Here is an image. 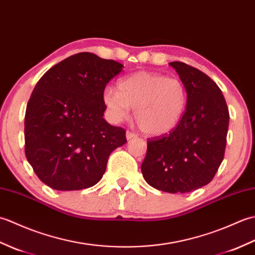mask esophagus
Listing matches in <instances>:
<instances>
[{
	"label": "esophagus",
	"instance_id": "34e87169",
	"mask_svg": "<svg viewBox=\"0 0 255 255\" xmlns=\"http://www.w3.org/2000/svg\"><path fill=\"white\" fill-rule=\"evenodd\" d=\"M126 137H127V139H128V140H130V139H132V138H137V137H138V134H137L136 132H133V131L127 130V132H126Z\"/></svg>",
	"mask_w": 255,
	"mask_h": 255
}]
</instances>
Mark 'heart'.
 <instances>
[{
    "mask_svg": "<svg viewBox=\"0 0 255 255\" xmlns=\"http://www.w3.org/2000/svg\"><path fill=\"white\" fill-rule=\"evenodd\" d=\"M103 102L116 122L134 110V121L145 133L161 136L172 131L183 117L187 92L182 81L159 73L136 72L118 82V92L105 89Z\"/></svg>",
    "mask_w": 255,
    "mask_h": 255,
    "instance_id": "heart-1",
    "label": "heart"
}]
</instances>
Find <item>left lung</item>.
Instances as JSON below:
<instances>
[{
  "instance_id": "left-lung-1",
  "label": "left lung",
  "mask_w": 255,
  "mask_h": 255,
  "mask_svg": "<svg viewBox=\"0 0 255 255\" xmlns=\"http://www.w3.org/2000/svg\"><path fill=\"white\" fill-rule=\"evenodd\" d=\"M170 66L186 89V110L172 131L148 139L141 172L159 191L188 193L210 183L224 160L229 111L207 74L180 61Z\"/></svg>"
}]
</instances>
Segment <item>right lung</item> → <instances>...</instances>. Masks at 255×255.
Returning a JSON list of instances; mask_svg holds the SVG:
<instances>
[{"instance_id":"right-lung-1","label":"right lung","mask_w":255,"mask_h":255,"mask_svg":"<svg viewBox=\"0 0 255 255\" xmlns=\"http://www.w3.org/2000/svg\"><path fill=\"white\" fill-rule=\"evenodd\" d=\"M123 64L80 52L38 81L25 114V154L39 180L57 191L99 183L110 154L127 142L126 130L103 116L106 84Z\"/></svg>"}]
</instances>
